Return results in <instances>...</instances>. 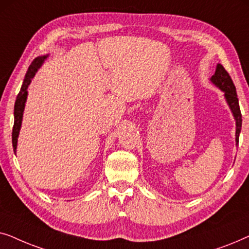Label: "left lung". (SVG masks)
<instances>
[{
  "label": "left lung",
  "mask_w": 249,
  "mask_h": 249,
  "mask_svg": "<svg viewBox=\"0 0 249 249\" xmlns=\"http://www.w3.org/2000/svg\"><path fill=\"white\" fill-rule=\"evenodd\" d=\"M211 81L215 85L216 87H219L221 90L224 91V97L228 105H229L231 112H232L234 120H236V144L238 145L239 142V134L241 130V112L239 107V102H238L237 93H236V87L229 73L227 72V70L224 69L222 64H217L215 73L211 77Z\"/></svg>",
  "instance_id": "8db88e82"
}]
</instances>
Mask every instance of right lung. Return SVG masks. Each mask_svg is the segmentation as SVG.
I'll use <instances>...</instances> for the list:
<instances>
[{"label": "right lung", "mask_w": 249, "mask_h": 249, "mask_svg": "<svg viewBox=\"0 0 249 249\" xmlns=\"http://www.w3.org/2000/svg\"><path fill=\"white\" fill-rule=\"evenodd\" d=\"M46 57L47 55L38 56L33 61L32 64H30L28 68V70H27L21 89H20L18 96H17V100L15 103V124H13V129H12V146H13V151H15V154L17 151V142H18L19 131H20V128H21L22 114H23V110H25V103L27 100V95H28L27 88H28V86L30 85V81H32L34 76H35V73L37 72V70L39 69V67L42 66V63L44 62V60H45Z\"/></svg>", "instance_id": "add662e5"}]
</instances>
